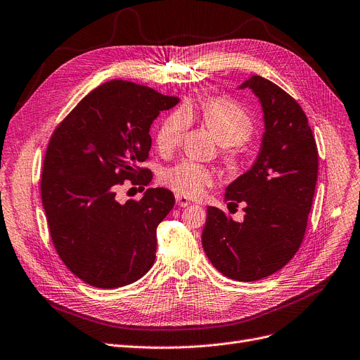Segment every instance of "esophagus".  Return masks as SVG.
Returning a JSON list of instances; mask_svg holds the SVG:
<instances>
[{"label":"esophagus","instance_id":"1","mask_svg":"<svg viewBox=\"0 0 360 360\" xmlns=\"http://www.w3.org/2000/svg\"><path fill=\"white\" fill-rule=\"evenodd\" d=\"M175 200H176V205H178L179 207H188V206L191 205L190 198H188V197H184V195H181V194H176Z\"/></svg>","mask_w":360,"mask_h":360}]
</instances>
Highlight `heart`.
<instances>
[{
	"label": "heart",
	"mask_w": 360,
	"mask_h": 360,
	"mask_svg": "<svg viewBox=\"0 0 360 360\" xmlns=\"http://www.w3.org/2000/svg\"><path fill=\"white\" fill-rule=\"evenodd\" d=\"M197 116L221 144L226 169L229 172L238 170L241 163L237 146L248 141L255 124L252 117L240 105L225 98L205 100L198 107L178 108L167 115L158 132L159 148L165 153L174 151L181 144L191 119ZM160 181L172 191L184 197L197 198L216 182V174L213 169L201 163L181 160L165 169Z\"/></svg>",
	"instance_id": "obj_1"
}]
</instances>
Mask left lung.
Here are the masks:
<instances>
[{
    "label": "left lung",
    "mask_w": 360,
    "mask_h": 360,
    "mask_svg": "<svg viewBox=\"0 0 360 360\" xmlns=\"http://www.w3.org/2000/svg\"><path fill=\"white\" fill-rule=\"evenodd\" d=\"M257 97L264 132L257 159L225 188L228 205L244 206L236 222L207 207L202 248L225 276L257 281L283 269L299 250L318 179V148L302 107L274 82L252 76L238 89Z\"/></svg>",
    "instance_id": "left-lung-1"
}]
</instances>
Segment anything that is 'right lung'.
I'll return each instance as SVG.
<instances>
[{"label":"right lung","instance_id":"obj_1","mask_svg":"<svg viewBox=\"0 0 360 360\" xmlns=\"http://www.w3.org/2000/svg\"><path fill=\"white\" fill-rule=\"evenodd\" d=\"M179 103L148 86L110 81L91 91L54 131L42 167L41 197L54 247L66 266L97 288H119L153 266L155 231L175 205L166 188L139 201L116 198L124 179L147 185L150 128Z\"/></svg>","mask_w":360,"mask_h":360}]
</instances>
